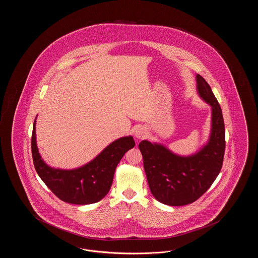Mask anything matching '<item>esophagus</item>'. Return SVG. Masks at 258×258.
<instances>
[{
  "instance_id": "esophagus-1",
  "label": "esophagus",
  "mask_w": 258,
  "mask_h": 258,
  "mask_svg": "<svg viewBox=\"0 0 258 258\" xmlns=\"http://www.w3.org/2000/svg\"><path fill=\"white\" fill-rule=\"evenodd\" d=\"M146 135H147V131H146L144 127H138V128H136V131H135V136H136L138 139H142V138H144Z\"/></svg>"
}]
</instances>
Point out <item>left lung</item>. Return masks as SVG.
<instances>
[{
    "mask_svg": "<svg viewBox=\"0 0 258 258\" xmlns=\"http://www.w3.org/2000/svg\"><path fill=\"white\" fill-rule=\"evenodd\" d=\"M198 94L212 106V133L208 144L190 157H180L160 144L139 143L148 184L163 204L183 206L202 197L221 172L225 151V128L219 101L206 80L197 75Z\"/></svg>",
    "mask_w": 258,
    "mask_h": 258,
    "instance_id": "left-lung-1",
    "label": "left lung"
}]
</instances>
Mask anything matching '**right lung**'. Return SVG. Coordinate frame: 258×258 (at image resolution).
<instances>
[{
  "label": "right lung",
  "instance_id": "add662e5",
  "mask_svg": "<svg viewBox=\"0 0 258 258\" xmlns=\"http://www.w3.org/2000/svg\"><path fill=\"white\" fill-rule=\"evenodd\" d=\"M135 145L133 136L122 137L112 142L95 160L80 168L54 169L46 165L38 154L36 120L33 126L32 156L38 176L56 197L76 205L96 203L108 194L118 163Z\"/></svg>",
  "mask_w": 258,
  "mask_h": 258
}]
</instances>
